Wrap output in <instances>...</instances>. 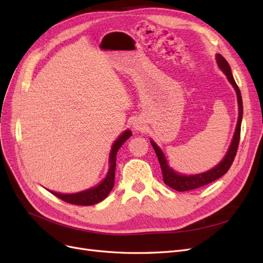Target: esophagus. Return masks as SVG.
Wrapping results in <instances>:
<instances>
[{
	"mask_svg": "<svg viewBox=\"0 0 263 263\" xmlns=\"http://www.w3.org/2000/svg\"><path fill=\"white\" fill-rule=\"evenodd\" d=\"M145 126H146L145 123L142 121H139V119H136V121L133 123V128H134V130H136V132H144Z\"/></svg>",
	"mask_w": 263,
	"mask_h": 263,
	"instance_id": "34e87169",
	"label": "esophagus"
}]
</instances>
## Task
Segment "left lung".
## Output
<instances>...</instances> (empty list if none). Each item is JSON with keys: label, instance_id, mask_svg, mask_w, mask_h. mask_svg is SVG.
Masks as SVG:
<instances>
[{"label": "left lung", "instance_id": "8db88e82", "mask_svg": "<svg viewBox=\"0 0 263 263\" xmlns=\"http://www.w3.org/2000/svg\"><path fill=\"white\" fill-rule=\"evenodd\" d=\"M216 62L218 65V68L225 73L227 77V80L229 83L233 85V87L236 91L237 94V102H238V119H237V125H236V129L234 133V136L232 139V142H230V146L227 150V153L225 157L222 158V160L214 166V168L202 172V173H197V174H181L177 172L176 170H173L171 166L169 165L168 160L163 154V151L160 149L156 142L150 139V144L154 147L156 155L158 157L159 163H160L161 170H162V177L163 181L168 186H170L173 190H177L179 192H185V191L190 190H194L200 186L209 184V183L219 179L220 177L224 176V174L229 170L230 165H232L237 149H238V144H239V139H240V127H241V121H242V99H241V93L239 87L236 84L235 79L232 73V69L229 67V63L227 60L222 57L220 53H216Z\"/></svg>", "mask_w": 263, "mask_h": 263}]
</instances>
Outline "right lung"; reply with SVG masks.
Here are the masks:
<instances>
[{"label":"right lung","instance_id":"1","mask_svg":"<svg viewBox=\"0 0 263 263\" xmlns=\"http://www.w3.org/2000/svg\"><path fill=\"white\" fill-rule=\"evenodd\" d=\"M130 136H132V132L129 129H126L124 133H122L121 136L114 141L112 148H110L109 158H108V165H109L108 171L106 173L105 178L103 179L98 185L81 191V192L70 193V194L59 193V192H54V191L48 190L49 192L59 197L62 201L70 204H76V205L89 206L104 200V198L109 194L110 191H112V189L114 187L117 151Z\"/></svg>","mask_w":263,"mask_h":263}]
</instances>
